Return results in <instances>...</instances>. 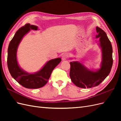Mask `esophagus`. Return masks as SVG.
<instances>
[{
	"label": "esophagus",
	"instance_id": "obj_1",
	"mask_svg": "<svg viewBox=\"0 0 121 121\" xmlns=\"http://www.w3.org/2000/svg\"><path fill=\"white\" fill-rule=\"evenodd\" d=\"M68 57V54L66 53H64L63 55H62V56H61V59L63 60H66L67 58Z\"/></svg>",
	"mask_w": 121,
	"mask_h": 121
}]
</instances>
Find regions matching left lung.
Here are the masks:
<instances>
[{"instance_id": "1", "label": "left lung", "mask_w": 121, "mask_h": 121, "mask_svg": "<svg viewBox=\"0 0 121 121\" xmlns=\"http://www.w3.org/2000/svg\"><path fill=\"white\" fill-rule=\"evenodd\" d=\"M99 38L98 45L101 50L102 60L100 68L94 70L88 69L78 61L70 62L69 77L73 83L78 87L86 88L98 86L107 78L112 65V48L107 34L98 27H96Z\"/></svg>"}]
</instances>
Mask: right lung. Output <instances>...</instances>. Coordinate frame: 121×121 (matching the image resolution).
<instances>
[{"instance_id": "obj_1", "label": "right lung", "mask_w": 121, "mask_h": 121, "mask_svg": "<svg viewBox=\"0 0 121 121\" xmlns=\"http://www.w3.org/2000/svg\"><path fill=\"white\" fill-rule=\"evenodd\" d=\"M31 30H37L38 27L30 24H26L18 30L11 40L8 47V67L12 77L22 86L29 89L42 87L48 82L53 69L61 61L60 58L48 61L38 72L30 73L25 71L18 64L17 52L22 40Z\"/></svg>"}]
</instances>
